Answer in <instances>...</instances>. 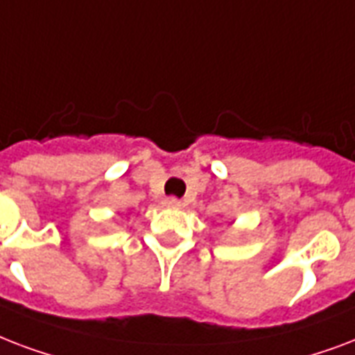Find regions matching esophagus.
<instances>
[{
    "mask_svg": "<svg viewBox=\"0 0 355 355\" xmlns=\"http://www.w3.org/2000/svg\"><path fill=\"white\" fill-rule=\"evenodd\" d=\"M164 207H168V209H180L183 203H181V200H178V198H166L164 200Z\"/></svg>",
    "mask_w": 355,
    "mask_h": 355,
    "instance_id": "obj_1",
    "label": "esophagus"
}]
</instances>
